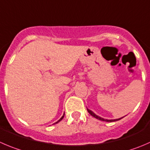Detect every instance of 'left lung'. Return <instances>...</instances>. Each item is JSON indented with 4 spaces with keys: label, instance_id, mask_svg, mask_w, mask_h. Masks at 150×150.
Here are the masks:
<instances>
[{
    "label": "left lung",
    "instance_id": "left-lung-1",
    "mask_svg": "<svg viewBox=\"0 0 150 150\" xmlns=\"http://www.w3.org/2000/svg\"><path fill=\"white\" fill-rule=\"evenodd\" d=\"M87 110H88V112L90 114H91V116H92L93 117H94V118L97 119V120H101V121H105V122H115V121H117V120H121V119H122L123 117H122V118H120V119H117V120H106V119H104V118H102V117H99V116L96 115L95 114H94V112L91 111V110H89V109L87 108Z\"/></svg>",
    "mask_w": 150,
    "mask_h": 150
}]
</instances>
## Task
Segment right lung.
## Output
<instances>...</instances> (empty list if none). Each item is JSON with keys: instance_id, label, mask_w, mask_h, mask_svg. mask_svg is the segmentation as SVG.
Here are the masks:
<instances>
[{"instance_id": "add662e5", "label": "right lung", "mask_w": 150, "mask_h": 150, "mask_svg": "<svg viewBox=\"0 0 150 150\" xmlns=\"http://www.w3.org/2000/svg\"><path fill=\"white\" fill-rule=\"evenodd\" d=\"M64 115H63V116H62V118H61V119H60V120H58V121H57V122H55V123H54V124H57V123H58V122H60V121H61V120H62V119H63V118H64ZM54 124H53V125H54Z\"/></svg>"}]
</instances>
